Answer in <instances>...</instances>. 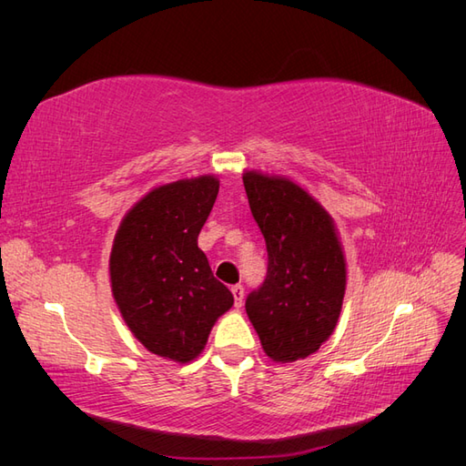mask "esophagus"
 <instances>
[{"mask_svg":"<svg viewBox=\"0 0 466 466\" xmlns=\"http://www.w3.org/2000/svg\"><path fill=\"white\" fill-rule=\"evenodd\" d=\"M231 293H233V299H235V307H241L243 305V298H245L243 286H233Z\"/></svg>","mask_w":466,"mask_h":466,"instance_id":"34e87169","label":"esophagus"}]
</instances>
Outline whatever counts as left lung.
I'll list each match as a JSON object with an SVG mask.
<instances>
[{
	"label": "left lung",
	"instance_id": "left-lung-1",
	"mask_svg": "<svg viewBox=\"0 0 466 466\" xmlns=\"http://www.w3.org/2000/svg\"><path fill=\"white\" fill-rule=\"evenodd\" d=\"M243 182L268 250L266 279L248 293L247 315L268 358L305 360L342 311L346 260L334 221L289 178L248 171Z\"/></svg>",
	"mask_w": 466,
	"mask_h": 466
}]
</instances>
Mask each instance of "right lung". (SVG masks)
I'll return each instance as SVG.
<instances>
[{
  "label": "right lung",
  "mask_w": 466,
  "mask_h": 466,
  "mask_svg": "<svg viewBox=\"0 0 466 466\" xmlns=\"http://www.w3.org/2000/svg\"><path fill=\"white\" fill-rule=\"evenodd\" d=\"M218 190L209 175L153 188L126 214L112 245L110 284L122 319L165 360L192 361L233 305L198 248Z\"/></svg>",
  "instance_id": "add662e5"
}]
</instances>
